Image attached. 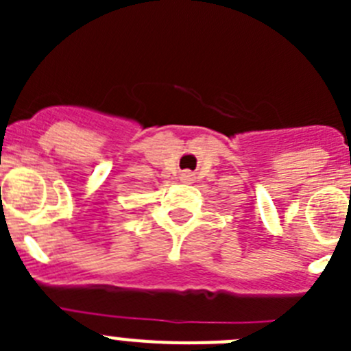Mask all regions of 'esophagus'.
Returning <instances> with one entry per match:
<instances>
[{
    "label": "esophagus",
    "mask_w": 351,
    "mask_h": 351,
    "mask_svg": "<svg viewBox=\"0 0 351 351\" xmlns=\"http://www.w3.org/2000/svg\"><path fill=\"white\" fill-rule=\"evenodd\" d=\"M181 178L184 179V181H188V179H190L191 176H190V173H188V172H184V173H181Z\"/></svg>",
    "instance_id": "obj_1"
}]
</instances>
